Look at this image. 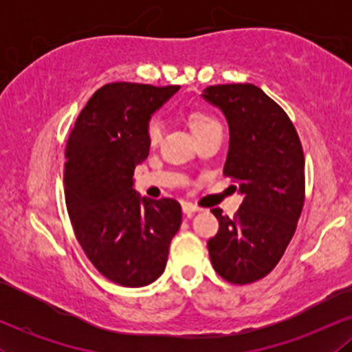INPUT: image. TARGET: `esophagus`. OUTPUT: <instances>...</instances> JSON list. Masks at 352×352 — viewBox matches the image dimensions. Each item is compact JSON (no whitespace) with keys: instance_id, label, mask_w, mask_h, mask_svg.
<instances>
[{"instance_id":"esophagus-1","label":"esophagus","mask_w":352,"mask_h":352,"mask_svg":"<svg viewBox=\"0 0 352 352\" xmlns=\"http://www.w3.org/2000/svg\"><path fill=\"white\" fill-rule=\"evenodd\" d=\"M182 210H184V213H185V215H192V213H197V212H200L201 208L197 207V205L190 204V201H184V204H182Z\"/></svg>"}]
</instances>
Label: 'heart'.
Masks as SVG:
<instances>
[{
  "label": "heart",
  "mask_w": 352,
  "mask_h": 352,
  "mask_svg": "<svg viewBox=\"0 0 352 352\" xmlns=\"http://www.w3.org/2000/svg\"><path fill=\"white\" fill-rule=\"evenodd\" d=\"M190 124H192L193 132L200 134V132L207 131L210 127H220V124L213 119L212 116L204 114V112H195L192 117H190ZM162 137V125L157 119H152L151 122L147 124V139L151 144H157Z\"/></svg>",
  "instance_id": "heart-1"
}]
</instances>
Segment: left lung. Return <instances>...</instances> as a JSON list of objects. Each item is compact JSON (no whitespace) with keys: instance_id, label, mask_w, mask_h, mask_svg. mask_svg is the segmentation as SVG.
<instances>
[{"instance_id":"left-lung-1","label":"left lung","mask_w":352,"mask_h":352,"mask_svg":"<svg viewBox=\"0 0 352 352\" xmlns=\"http://www.w3.org/2000/svg\"><path fill=\"white\" fill-rule=\"evenodd\" d=\"M201 98L223 112L230 145L223 173L238 182L243 204L235 218L213 208L220 228L208 240L221 278L246 285L281 260L305 204V155L286 112L253 84H221Z\"/></svg>"}]
</instances>
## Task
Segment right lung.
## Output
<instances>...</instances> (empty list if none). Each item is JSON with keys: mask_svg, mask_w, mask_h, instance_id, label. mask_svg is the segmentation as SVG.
Masks as SVG:
<instances>
[{"mask_svg": "<svg viewBox=\"0 0 352 352\" xmlns=\"http://www.w3.org/2000/svg\"><path fill=\"white\" fill-rule=\"evenodd\" d=\"M179 86L112 82L94 92L66 144L64 193L80 248L107 280L127 288L164 273L182 225L177 200H151L134 188L148 157L147 124Z\"/></svg>", "mask_w": 352, "mask_h": 352, "instance_id": "obj_1", "label": "right lung"}]
</instances>
